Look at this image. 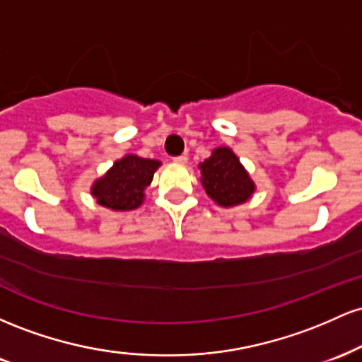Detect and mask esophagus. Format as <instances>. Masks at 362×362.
I'll list each match as a JSON object with an SVG mask.
<instances>
[{"mask_svg":"<svg viewBox=\"0 0 362 362\" xmlns=\"http://www.w3.org/2000/svg\"><path fill=\"white\" fill-rule=\"evenodd\" d=\"M173 161L178 165H185L187 163V156L185 155H180V156H173Z\"/></svg>","mask_w":362,"mask_h":362,"instance_id":"obj_1","label":"esophagus"}]
</instances>
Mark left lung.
Returning <instances> with one entry per match:
<instances>
[{
  "label": "left lung",
  "mask_w": 362,
  "mask_h": 362,
  "mask_svg": "<svg viewBox=\"0 0 362 362\" xmlns=\"http://www.w3.org/2000/svg\"><path fill=\"white\" fill-rule=\"evenodd\" d=\"M199 168L206 194L218 206L243 204L255 192V184L230 148H216L213 155L202 161Z\"/></svg>",
  "instance_id": "left-lung-1"
}]
</instances>
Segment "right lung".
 <instances>
[{
  "label": "right lung",
  "instance_id": "obj_1",
  "mask_svg": "<svg viewBox=\"0 0 362 362\" xmlns=\"http://www.w3.org/2000/svg\"><path fill=\"white\" fill-rule=\"evenodd\" d=\"M160 165L158 160L126 155L115 161L105 175L93 182L91 195L98 204L112 211L138 209L144 201V189L151 184Z\"/></svg>",
  "mask_w": 362,
  "mask_h": 362
}]
</instances>
